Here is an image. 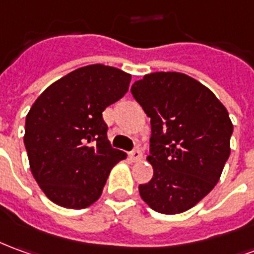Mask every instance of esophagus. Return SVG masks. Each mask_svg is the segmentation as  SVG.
Segmentation results:
<instances>
[{
  "mask_svg": "<svg viewBox=\"0 0 254 254\" xmlns=\"http://www.w3.org/2000/svg\"><path fill=\"white\" fill-rule=\"evenodd\" d=\"M130 158H132L133 161H140L143 158V154H141L140 150H134V151L130 152Z\"/></svg>",
  "mask_w": 254,
  "mask_h": 254,
  "instance_id": "obj_1",
  "label": "esophagus"
}]
</instances>
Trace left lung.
Segmentation results:
<instances>
[{"mask_svg": "<svg viewBox=\"0 0 254 254\" xmlns=\"http://www.w3.org/2000/svg\"><path fill=\"white\" fill-rule=\"evenodd\" d=\"M151 118L154 176L140 184L141 199L158 213H183L219 182L230 157L232 122L205 85L182 72H151L130 88Z\"/></svg>", "mask_w": 254, "mask_h": 254, "instance_id": "8db88e82", "label": "left lung"}]
</instances>
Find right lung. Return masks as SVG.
Listing matches in <instances>:
<instances>
[{"instance_id":"add662e5","label":"right lung","mask_w":254,"mask_h":254,"mask_svg":"<svg viewBox=\"0 0 254 254\" xmlns=\"http://www.w3.org/2000/svg\"><path fill=\"white\" fill-rule=\"evenodd\" d=\"M130 74L90 64L49 85L26 117L30 169L44 194L68 209L90 206L125 152L107 139L103 111L129 89Z\"/></svg>"}]
</instances>
